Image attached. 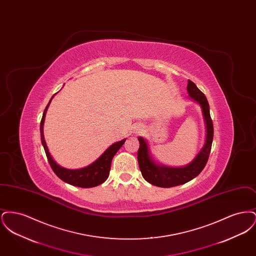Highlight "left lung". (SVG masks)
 Returning <instances> with one entry per match:
<instances>
[{
  "instance_id": "1",
  "label": "left lung",
  "mask_w": 256,
  "mask_h": 256,
  "mask_svg": "<svg viewBox=\"0 0 256 256\" xmlns=\"http://www.w3.org/2000/svg\"><path fill=\"white\" fill-rule=\"evenodd\" d=\"M187 91L190 97L196 102H198V104L200 106L206 126V143L202 150L198 154V156L190 164L182 168H172L158 165L150 158L146 140L142 137L138 138L140 146L137 154V159L142 176L148 182L162 188H169L172 186L182 185L195 178L206 167L210 154L214 130L209 112V104L204 94L190 80H188Z\"/></svg>"
}]
</instances>
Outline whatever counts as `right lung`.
Masks as SVG:
<instances>
[{
	"label": "right lung",
	"mask_w": 256,
	"mask_h": 256,
	"mask_svg": "<svg viewBox=\"0 0 256 256\" xmlns=\"http://www.w3.org/2000/svg\"><path fill=\"white\" fill-rule=\"evenodd\" d=\"M52 98L54 96L52 97ZM52 98L50 100L49 104H47L46 108L43 112V116H42V119L40 122L41 142L44 146V150H45V152H46V156H47V158H48L52 169L54 172V174L60 178L61 180L69 183L74 186H78V187H82V188H90V187H95V186L104 182L110 176L112 158L117 154V152L120 150V148L124 145V143L126 142V139H122V141H119V142L111 145L94 163H92L91 165L87 166L86 168L78 169V170H69V169H65V168L61 167L50 154L48 146L46 145V142L44 139V132H43V124L45 121V116H46V112L49 108Z\"/></svg>",
	"instance_id": "right-lung-1"
}]
</instances>
